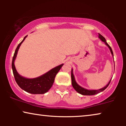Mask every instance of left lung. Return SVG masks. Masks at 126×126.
<instances>
[{
  "instance_id": "left-lung-1",
  "label": "left lung",
  "mask_w": 126,
  "mask_h": 126,
  "mask_svg": "<svg viewBox=\"0 0 126 126\" xmlns=\"http://www.w3.org/2000/svg\"><path fill=\"white\" fill-rule=\"evenodd\" d=\"M99 38L101 39V41H103V42H104L105 44H106V45L108 47H109L110 51H111V54H112V56L113 57L112 50L111 47H110V46L107 43L105 38L99 33ZM71 79H72V86H73V88L75 89L77 92L79 93V94H82V95H94V94H97L100 92H102V91L105 90V89H106L108 87V86L109 85V84L111 80H110V81H109V82H108V84H107V85L106 87L103 88L97 89V90H88V89H85V88H84L81 87V86L79 85V84L77 83L76 81V80H75V77H74V75L73 73V69H72V72H71Z\"/></svg>"
}]
</instances>
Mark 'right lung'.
<instances>
[{"label":"right lung","mask_w":126,"mask_h":126,"mask_svg":"<svg viewBox=\"0 0 126 126\" xmlns=\"http://www.w3.org/2000/svg\"><path fill=\"white\" fill-rule=\"evenodd\" d=\"M27 36H25L22 42L18 45L14 54L13 61H12V69H13L14 76L17 84L19 86L20 88L25 91L26 92L32 94H45L52 87L53 82L54 81L55 77L60 69L63 66V63L55 67L47 73L37 78L27 79L20 76L16 71L15 67L14 61L16 57L17 53L20 46L21 45L22 43L23 42Z\"/></svg>","instance_id":"obj_1"}]
</instances>
